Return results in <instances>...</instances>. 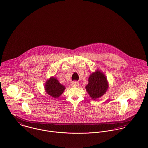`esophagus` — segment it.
Instances as JSON below:
<instances>
[{
    "instance_id": "esophagus-1",
    "label": "esophagus",
    "mask_w": 148,
    "mask_h": 148,
    "mask_svg": "<svg viewBox=\"0 0 148 148\" xmlns=\"http://www.w3.org/2000/svg\"><path fill=\"white\" fill-rule=\"evenodd\" d=\"M79 85V83L77 82H73L72 83V86L73 87H77Z\"/></svg>"
}]
</instances>
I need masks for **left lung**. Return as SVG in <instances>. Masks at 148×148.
I'll return each instance as SVG.
<instances>
[{"label": "left lung", "mask_w": 148, "mask_h": 148, "mask_svg": "<svg viewBox=\"0 0 148 148\" xmlns=\"http://www.w3.org/2000/svg\"><path fill=\"white\" fill-rule=\"evenodd\" d=\"M108 87L106 76L102 72L97 70L89 76L85 89L92 99L96 100L106 93Z\"/></svg>", "instance_id": "1"}]
</instances>
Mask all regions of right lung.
Segmentation results:
<instances>
[{"mask_svg": "<svg viewBox=\"0 0 148 148\" xmlns=\"http://www.w3.org/2000/svg\"><path fill=\"white\" fill-rule=\"evenodd\" d=\"M44 88L47 93L54 98L59 97L65 89L54 77H51L46 82Z\"/></svg>", "mask_w": 148, "mask_h": 148, "instance_id": "add662e5", "label": "right lung"}]
</instances>
